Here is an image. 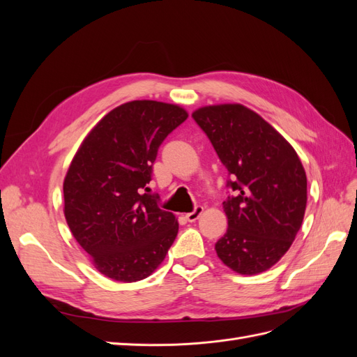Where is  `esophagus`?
I'll list each match as a JSON object with an SVG mask.
<instances>
[{"label": "esophagus", "mask_w": 357, "mask_h": 357, "mask_svg": "<svg viewBox=\"0 0 357 357\" xmlns=\"http://www.w3.org/2000/svg\"><path fill=\"white\" fill-rule=\"evenodd\" d=\"M202 213H204V207H201V205H198V207H195V210H193L192 213H188V214H186V219H188L189 222H197V220L201 218Z\"/></svg>", "instance_id": "34e87169"}]
</instances>
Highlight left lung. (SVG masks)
<instances>
[{
  "mask_svg": "<svg viewBox=\"0 0 357 357\" xmlns=\"http://www.w3.org/2000/svg\"><path fill=\"white\" fill-rule=\"evenodd\" d=\"M207 134L235 197L223 201L228 229L215 243L220 261L241 275L274 266L294 243L307 207V176L287 139L243 104L192 113Z\"/></svg>",
  "mask_w": 357,
  "mask_h": 357,
  "instance_id": "left-lung-1",
  "label": "left lung"
}]
</instances>
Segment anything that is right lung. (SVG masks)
Listing matches in <instances>:
<instances>
[{
    "mask_svg": "<svg viewBox=\"0 0 357 357\" xmlns=\"http://www.w3.org/2000/svg\"><path fill=\"white\" fill-rule=\"evenodd\" d=\"M188 116L177 104L125 102L91 129L68 167L67 225L96 271L114 282L153 274L176 240L177 218L144 190L159 146Z\"/></svg>",
    "mask_w": 357,
    "mask_h": 357,
    "instance_id": "right-lung-1",
    "label": "right lung"
}]
</instances>
